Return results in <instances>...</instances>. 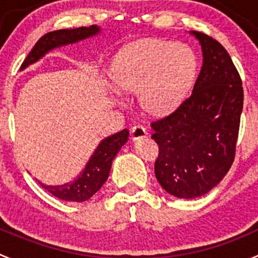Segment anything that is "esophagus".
I'll return each mask as SVG.
<instances>
[{
	"mask_svg": "<svg viewBox=\"0 0 258 258\" xmlns=\"http://www.w3.org/2000/svg\"><path fill=\"white\" fill-rule=\"evenodd\" d=\"M147 136V131L144 126H134L131 128V139L132 140H139L142 139V137H146Z\"/></svg>",
	"mask_w": 258,
	"mask_h": 258,
	"instance_id": "34e87169",
	"label": "esophagus"
}]
</instances>
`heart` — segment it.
<instances>
[{"mask_svg":"<svg viewBox=\"0 0 258 258\" xmlns=\"http://www.w3.org/2000/svg\"><path fill=\"white\" fill-rule=\"evenodd\" d=\"M198 69L186 45L144 39L122 50L113 67V82L123 93H139L141 106L154 114L174 111L191 88Z\"/></svg>","mask_w":258,"mask_h":258,"instance_id":"heart-1","label":"heart"}]
</instances>
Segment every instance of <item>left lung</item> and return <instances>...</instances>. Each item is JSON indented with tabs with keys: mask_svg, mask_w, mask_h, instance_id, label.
<instances>
[{
	"mask_svg": "<svg viewBox=\"0 0 258 258\" xmlns=\"http://www.w3.org/2000/svg\"><path fill=\"white\" fill-rule=\"evenodd\" d=\"M203 66L192 93L164 118L151 123L159 145L157 181L169 194L194 199L211 191L228 172L236 155L243 88L227 50L199 31Z\"/></svg>",
	"mask_w": 258,
	"mask_h": 258,
	"instance_id": "1",
	"label": "left lung"
}]
</instances>
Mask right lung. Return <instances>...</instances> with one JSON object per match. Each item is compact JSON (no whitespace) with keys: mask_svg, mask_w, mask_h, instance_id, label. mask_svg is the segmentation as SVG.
Listing matches in <instances>:
<instances>
[{"mask_svg":"<svg viewBox=\"0 0 258 258\" xmlns=\"http://www.w3.org/2000/svg\"><path fill=\"white\" fill-rule=\"evenodd\" d=\"M99 31H101V29L98 26L92 25L89 27L62 29L47 32L44 36L40 37L39 41L35 44L31 51L29 52L26 59L22 62L21 71L41 59L50 50L62 46V45L74 44V42H78L81 40L88 39V37L98 34ZM127 139H128V131L124 128L102 140L101 144L94 150L89 161L87 162L84 170L74 181H69L62 185H45L39 181L40 185L45 190H47L50 194H52L56 198L62 199V201L77 202V203L88 201L101 189L102 185L108 179L112 161H113L117 152L126 144Z\"/></svg>","mask_w":258,"mask_h":258,"instance_id":"add662e5","label":"right lung"}]
</instances>
